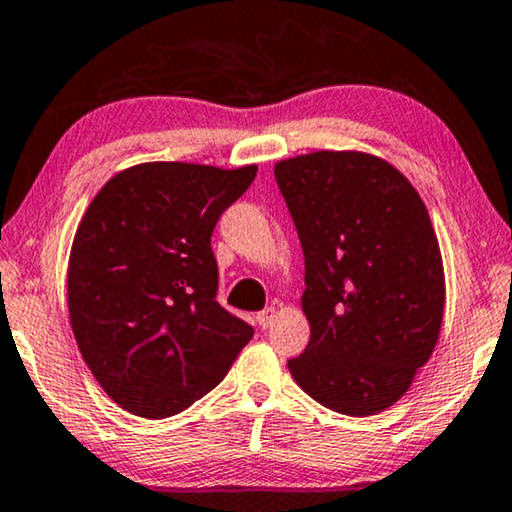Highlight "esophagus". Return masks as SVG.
Instances as JSON below:
<instances>
[{
    "instance_id": "obj_1",
    "label": "esophagus",
    "mask_w": 512,
    "mask_h": 512,
    "mask_svg": "<svg viewBox=\"0 0 512 512\" xmlns=\"http://www.w3.org/2000/svg\"><path fill=\"white\" fill-rule=\"evenodd\" d=\"M277 316H279V311L274 309V306H267V309H263L261 313H258L256 320H258V325H261L263 329H267V327L274 325V320H277Z\"/></svg>"
}]
</instances>
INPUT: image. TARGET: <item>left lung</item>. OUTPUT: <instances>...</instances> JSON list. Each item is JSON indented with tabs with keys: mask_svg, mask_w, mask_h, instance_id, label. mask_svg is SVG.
Listing matches in <instances>:
<instances>
[{
	"mask_svg": "<svg viewBox=\"0 0 512 512\" xmlns=\"http://www.w3.org/2000/svg\"><path fill=\"white\" fill-rule=\"evenodd\" d=\"M304 251L311 341L288 368L348 416L387 410L435 350L444 265L426 203L396 167L359 151L274 164Z\"/></svg>",
	"mask_w": 512,
	"mask_h": 512,
	"instance_id": "obj_1",
	"label": "left lung"
}]
</instances>
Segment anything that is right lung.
Segmentation results:
<instances>
[{"label":"right lung","instance_id":"add662e5","mask_svg":"<svg viewBox=\"0 0 512 512\" xmlns=\"http://www.w3.org/2000/svg\"><path fill=\"white\" fill-rule=\"evenodd\" d=\"M256 171L144 162L109 178L86 208L68 261L70 327L125 412L167 419L187 410L254 336L217 302L210 235Z\"/></svg>","mask_w":512,"mask_h":512}]
</instances>
